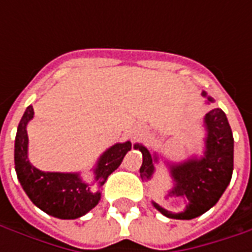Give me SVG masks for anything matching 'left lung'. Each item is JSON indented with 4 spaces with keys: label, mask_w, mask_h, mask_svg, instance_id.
<instances>
[{
    "label": "left lung",
    "mask_w": 252,
    "mask_h": 252,
    "mask_svg": "<svg viewBox=\"0 0 252 252\" xmlns=\"http://www.w3.org/2000/svg\"><path fill=\"white\" fill-rule=\"evenodd\" d=\"M208 99L212 101V98ZM205 126L208 137L204 158L190 159L185 163L170 167L175 181L171 194L188 198L189 205L186 211L173 213L154 202V206L170 219L190 220L201 216L216 204L231 181L233 170V136L227 116L220 108H215L205 115ZM135 148H139L143 154L140 175L143 180H150L157 157L153 158L150 151L143 146L136 144Z\"/></svg>",
    "instance_id": "left-lung-1"
}]
</instances>
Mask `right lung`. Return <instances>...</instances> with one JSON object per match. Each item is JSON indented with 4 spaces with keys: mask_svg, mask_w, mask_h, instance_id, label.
Listing matches in <instances>:
<instances>
[{
    "mask_svg": "<svg viewBox=\"0 0 252 252\" xmlns=\"http://www.w3.org/2000/svg\"><path fill=\"white\" fill-rule=\"evenodd\" d=\"M33 117V108L28 106L20 120L14 143V166L23 189L31 201L41 211L58 219H77L88 213L98 204L99 191L90 189L78 174L44 173L33 167L27 157L28 135L27 124ZM131 142L119 143L110 147L99 158L95 167V184L104 185L106 178L115 171L126 154L131 150Z\"/></svg>",
    "mask_w": 252,
    "mask_h": 252,
    "instance_id": "add662e5",
    "label": "right lung"
}]
</instances>
